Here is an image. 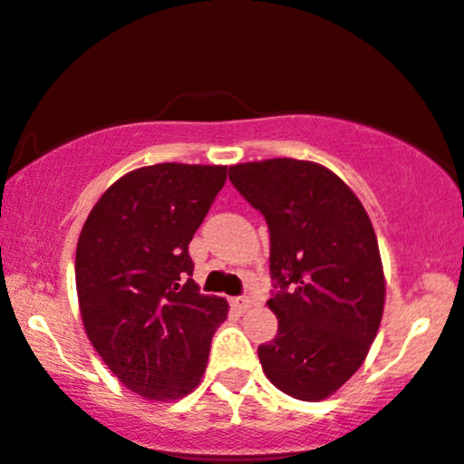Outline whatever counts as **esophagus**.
Wrapping results in <instances>:
<instances>
[{"label": "esophagus", "mask_w": 464, "mask_h": 464, "mask_svg": "<svg viewBox=\"0 0 464 464\" xmlns=\"http://www.w3.org/2000/svg\"><path fill=\"white\" fill-rule=\"evenodd\" d=\"M231 305H233V310H237L239 314H242L250 307V301L246 299V296H236V299H231Z\"/></svg>", "instance_id": "obj_1"}]
</instances>
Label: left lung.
<instances>
[{
	"mask_svg": "<svg viewBox=\"0 0 464 464\" xmlns=\"http://www.w3.org/2000/svg\"><path fill=\"white\" fill-rule=\"evenodd\" d=\"M270 231L268 307L279 318L259 344L262 369L285 395L321 401L360 369L384 314V268L371 218L332 169L299 159L228 168Z\"/></svg>",
	"mask_w": 464,
	"mask_h": 464,
	"instance_id": "left-lung-1",
	"label": "left lung"
}]
</instances>
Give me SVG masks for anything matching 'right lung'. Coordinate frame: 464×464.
<instances>
[{
    "label": "right lung",
    "instance_id": "obj_1",
    "mask_svg": "<svg viewBox=\"0 0 464 464\" xmlns=\"http://www.w3.org/2000/svg\"><path fill=\"white\" fill-rule=\"evenodd\" d=\"M225 165L157 163L115 180L84 222L76 290L84 332L126 388L172 401L198 386L225 299L200 295L189 242Z\"/></svg>",
    "mask_w": 464,
    "mask_h": 464
}]
</instances>
